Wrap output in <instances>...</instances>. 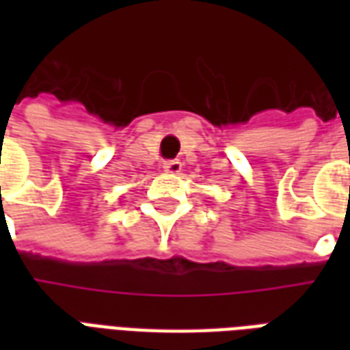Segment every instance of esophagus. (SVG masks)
<instances>
[{"label":"esophagus","mask_w":350,"mask_h":350,"mask_svg":"<svg viewBox=\"0 0 350 350\" xmlns=\"http://www.w3.org/2000/svg\"><path fill=\"white\" fill-rule=\"evenodd\" d=\"M163 170L168 172V174H180V170H182V161H178V159L163 161Z\"/></svg>","instance_id":"obj_1"}]
</instances>
